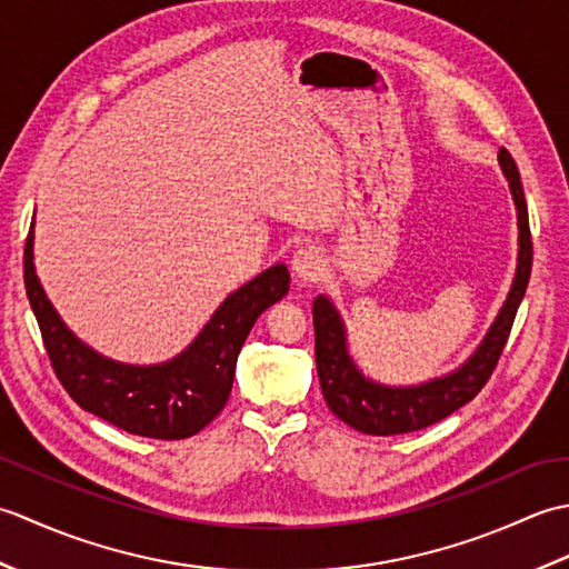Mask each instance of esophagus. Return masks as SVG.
<instances>
[{
	"label": "esophagus",
	"mask_w": 569,
	"mask_h": 569,
	"mask_svg": "<svg viewBox=\"0 0 569 569\" xmlns=\"http://www.w3.org/2000/svg\"><path fill=\"white\" fill-rule=\"evenodd\" d=\"M293 276L300 283H312L325 273V257L318 247H303L293 253Z\"/></svg>",
	"instance_id": "esophagus-1"
}]
</instances>
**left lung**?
Returning a JSON list of instances; mask_svg holds the SVG:
<instances>
[{
  "label": "left lung",
  "mask_w": 569,
  "mask_h": 569,
  "mask_svg": "<svg viewBox=\"0 0 569 569\" xmlns=\"http://www.w3.org/2000/svg\"><path fill=\"white\" fill-rule=\"evenodd\" d=\"M501 171L509 180L511 196L518 210V266L509 298L493 320L485 342L477 347L462 367L447 377L420 386H383L367 379L347 352V335L340 312L330 298L318 296L312 303V325H316V361L325 403L347 426L367 435H401L422 430L455 413L469 403L489 381L499 365L503 345L509 340L513 318L528 288L530 266H533V241L528 227V204L523 196L511 153L499 151Z\"/></svg>",
  "instance_id": "obj_1"
}]
</instances>
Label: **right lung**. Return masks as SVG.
<instances>
[{"label":"right lung","instance_id":"1","mask_svg":"<svg viewBox=\"0 0 569 569\" xmlns=\"http://www.w3.org/2000/svg\"><path fill=\"white\" fill-rule=\"evenodd\" d=\"M283 263L229 293L183 355L156 367L104 359L72 335L46 298L33 269V224L23 249V286L58 381L82 410L131 435L183 440L224 408L239 349L261 312L288 293Z\"/></svg>","mask_w":569,"mask_h":569}]
</instances>
